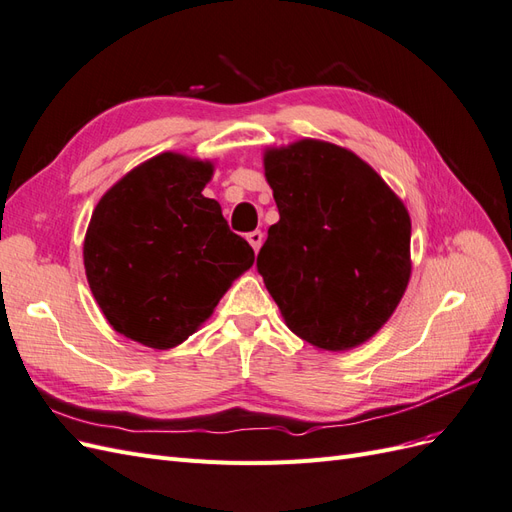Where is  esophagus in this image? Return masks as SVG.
Here are the masks:
<instances>
[{
    "mask_svg": "<svg viewBox=\"0 0 512 512\" xmlns=\"http://www.w3.org/2000/svg\"><path fill=\"white\" fill-rule=\"evenodd\" d=\"M262 232L260 230H252V232H247V241H250V245L254 247V252H258L260 250V245H262Z\"/></svg>",
    "mask_w": 512,
    "mask_h": 512,
    "instance_id": "obj_1",
    "label": "esophagus"
}]
</instances>
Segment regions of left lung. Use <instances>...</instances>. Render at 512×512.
<instances>
[{"instance_id": "left-lung-1", "label": "left lung", "mask_w": 512, "mask_h": 512, "mask_svg": "<svg viewBox=\"0 0 512 512\" xmlns=\"http://www.w3.org/2000/svg\"><path fill=\"white\" fill-rule=\"evenodd\" d=\"M280 222L256 269L292 333L348 350L391 318L410 280V215L352 151L305 138L265 153Z\"/></svg>"}]
</instances>
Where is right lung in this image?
Returning a JSON list of instances; mask_svg holds the SVG:
<instances>
[{
	"label": "right lung",
	"mask_w": 512,
	"mask_h": 512,
	"mask_svg": "<svg viewBox=\"0 0 512 512\" xmlns=\"http://www.w3.org/2000/svg\"><path fill=\"white\" fill-rule=\"evenodd\" d=\"M209 162L160 153L117 181L85 235V273L111 327L166 350L188 339L230 282L254 265V250L203 188Z\"/></svg>",
	"instance_id": "add662e5"
}]
</instances>
